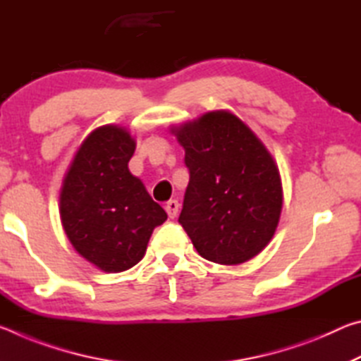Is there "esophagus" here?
<instances>
[{
	"label": "esophagus",
	"mask_w": 361,
	"mask_h": 361,
	"mask_svg": "<svg viewBox=\"0 0 361 361\" xmlns=\"http://www.w3.org/2000/svg\"><path fill=\"white\" fill-rule=\"evenodd\" d=\"M178 209H180L178 200H169V202L166 204V212L170 218H175L176 215H178Z\"/></svg>",
	"instance_id": "obj_1"
}]
</instances>
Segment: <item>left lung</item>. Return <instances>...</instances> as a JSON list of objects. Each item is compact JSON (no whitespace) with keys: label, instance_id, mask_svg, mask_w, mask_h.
<instances>
[{"label":"left lung","instance_id":"8db88e82","mask_svg":"<svg viewBox=\"0 0 361 361\" xmlns=\"http://www.w3.org/2000/svg\"><path fill=\"white\" fill-rule=\"evenodd\" d=\"M189 185L178 218L202 258L223 266L255 258L272 240L283 205L276 159L228 109L172 126Z\"/></svg>","mask_w":361,"mask_h":361}]
</instances>
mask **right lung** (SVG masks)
<instances>
[{
	"instance_id": "1",
	"label": "right lung",
	"mask_w": 361,
	"mask_h": 361,
	"mask_svg": "<svg viewBox=\"0 0 361 361\" xmlns=\"http://www.w3.org/2000/svg\"><path fill=\"white\" fill-rule=\"evenodd\" d=\"M137 148L126 127H97L79 146L60 188V221L73 248L103 272L143 259L156 226L167 213L130 173Z\"/></svg>"
}]
</instances>
